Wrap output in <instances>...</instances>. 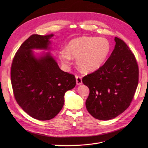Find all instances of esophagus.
Wrapping results in <instances>:
<instances>
[{"label": "esophagus", "instance_id": "obj_1", "mask_svg": "<svg viewBox=\"0 0 148 148\" xmlns=\"http://www.w3.org/2000/svg\"><path fill=\"white\" fill-rule=\"evenodd\" d=\"M76 81H77V84L79 85L82 84V79L81 76H76Z\"/></svg>", "mask_w": 148, "mask_h": 148}]
</instances>
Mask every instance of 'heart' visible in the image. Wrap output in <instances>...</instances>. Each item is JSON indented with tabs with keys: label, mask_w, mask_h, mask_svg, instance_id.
I'll list each match as a JSON object with an SVG mask.
<instances>
[{
	"label": "heart",
	"mask_w": 148,
	"mask_h": 148,
	"mask_svg": "<svg viewBox=\"0 0 148 148\" xmlns=\"http://www.w3.org/2000/svg\"><path fill=\"white\" fill-rule=\"evenodd\" d=\"M110 51V44L107 39L84 36L71 39L66 50L60 51L59 57L65 66L71 64V57L77 59L79 69L85 72H90L102 66Z\"/></svg>",
	"instance_id": "obj_1"
}]
</instances>
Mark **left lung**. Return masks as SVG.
<instances>
[{"label": "left lung", "instance_id": "obj_1", "mask_svg": "<svg viewBox=\"0 0 148 148\" xmlns=\"http://www.w3.org/2000/svg\"><path fill=\"white\" fill-rule=\"evenodd\" d=\"M114 51L105 64L85 76L89 89L86 107L93 117L114 119L130 105L138 86L139 69L136 58L123 40L115 37Z\"/></svg>", "mask_w": 148, "mask_h": 148}]
</instances>
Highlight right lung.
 <instances>
[{
	"label": "right lung",
	"mask_w": 148,
	"mask_h": 148,
	"mask_svg": "<svg viewBox=\"0 0 148 148\" xmlns=\"http://www.w3.org/2000/svg\"><path fill=\"white\" fill-rule=\"evenodd\" d=\"M53 36H30L16 52L11 66L16 102L31 117L40 120L55 117L63 107L65 92L76 85L75 76L60 70L50 53L37 59L31 51L47 49Z\"/></svg>",
	"instance_id": "1"
}]
</instances>
